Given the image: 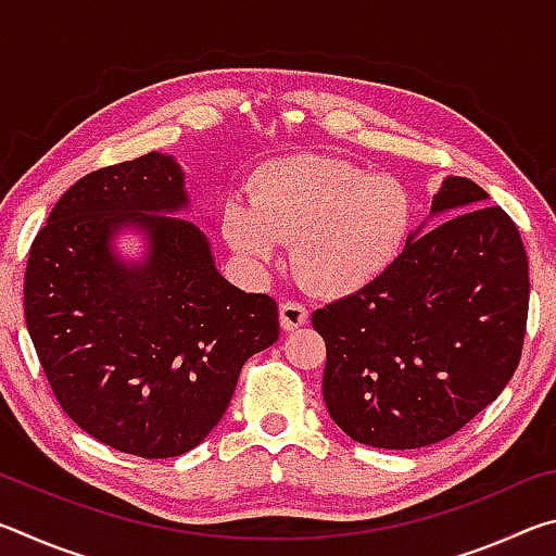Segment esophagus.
I'll use <instances>...</instances> for the list:
<instances>
[{
	"label": "esophagus",
	"mask_w": 556,
	"mask_h": 556,
	"mask_svg": "<svg viewBox=\"0 0 556 556\" xmlns=\"http://www.w3.org/2000/svg\"><path fill=\"white\" fill-rule=\"evenodd\" d=\"M279 321L285 331H294V328L304 326L308 321V308L299 301H281L279 304Z\"/></svg>",
	"instance_id": "esophagus-1"
}]
</instances>
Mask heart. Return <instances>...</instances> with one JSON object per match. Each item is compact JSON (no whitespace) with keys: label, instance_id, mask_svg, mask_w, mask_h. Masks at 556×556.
Segmentation results:
<instances>
[{"label":"heart","instance_id":"heart-1","mask_svg":"<svg viewBox=\"0 0 556 556\" xmlns=\"http://www.w3.org/2000/svg\"><path fill=\"white\" fill-rule=\"evenodd\" d=\"M414 223L407 188L343 159L289 156L267 164L252 199L235 193L220 228L250 267L291 242V267L316 294L345 296L368 287L400 257Z\"/></svg>","mask_w":556,"mask_h":556}]
</instances>
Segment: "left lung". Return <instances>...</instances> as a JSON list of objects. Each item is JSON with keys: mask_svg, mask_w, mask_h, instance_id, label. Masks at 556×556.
I'll use <instances>...</instances> for the list:
<instances>
[{"mask_svg": "<svg viewBox=\"0 0 556 556\" xmlns=\"http://www.w3.org/2000/svg\"><path fill=\"white\" fill-rule=\"evenodd\" d=\"M388 271L316 308L324 400L348 437L375 448L444 441L483 412L520 363L530 271L520 230L481 186L448 176Z\"/></svg>", "mask_w": 556, "mask_h": 556, "instance_id": "1", "label": "left lung"}]
</instances>
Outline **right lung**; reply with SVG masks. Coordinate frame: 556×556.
Returning <instances> with one entry per match:
<instances>
[{
    "label": "right lung",
    "mask_w": 556,
    "mask_h": 556,
    "mask_svg": "<svg viewBox=\"0 0 556 556\" xmlns=\"http://www.w3.org/2000/svg\"><path fill=\"white\" fill-rule=\"evenodd\" d=\"M172 156L98 168L65 191L31 242L26 328L63 412L122 454L172 458L218 425L248 357L279 338L277 301L215 269ZM125 224L150 255L125 266L109 242Z\"/></svg>",
    "instance_id": "1"
}]
</instances>
